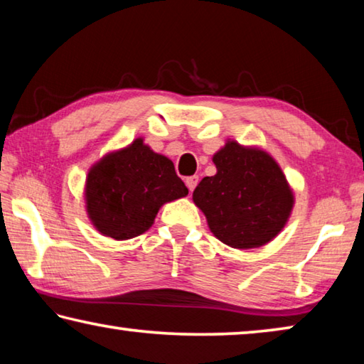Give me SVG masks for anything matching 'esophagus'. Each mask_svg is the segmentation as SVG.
<instances>
[{
    "label": "esophagus",
    "mask_w": 364,
    "mask_h": 364,
    "mask_svg": "<svg viewBox=\"0 0 364 364\" xmlns=\"http://www.w3.org/2000/svg\"><path fill=\"white\" fill-rule=\"evenodd\" d=\"M197 181H199V178H197V176H188L186 180H184V183H186V186H188L191 193H193L194 188L197 186Z\"/></svg>",
    "instance_id": "obj_1"
}]
</instances>
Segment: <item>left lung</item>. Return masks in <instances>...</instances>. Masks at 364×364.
Instances as JSON below:
<instances>
[{
    "label": "left lung",
    "instance_id": "left-lung-1",
    "mask_svg": "<svg viewBox=\"0 0 364 364\" xmlns=\"http://www.w3.org/2000/svg\"><path fill=\"white\" fill-rule=\"evenodd\" d=\"M217 175L193 193L210 231L234 249L262 247L278 236L294 207V194L274 159L257 147L228 141L213 156Z\"/></svg>",
    "mask_w": 364,
    "mask_h": 364
}]
</instances>
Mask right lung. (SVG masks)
Returning a JSON list of instances; mask_svg holds the SVG:
<instances>
[{"mask_svg": "<svg viewBox=\"0 0 364 364\" xmlns=\"http://www.w3.org/2000/svg\"><path fill=\"white\" fill-rule=\"evenodd\" d=\"M188 196L173 162L138 138L91 167L86 178V212L97 231L117 241L149 230L165 202Z\"/></svg>", "mask_w": 364, "mask_h": 364, "instance_id": "right-lung-1", "label": "right lung"}]
</instances>
